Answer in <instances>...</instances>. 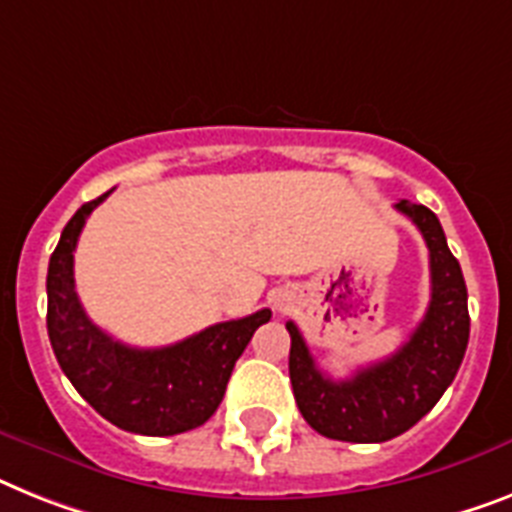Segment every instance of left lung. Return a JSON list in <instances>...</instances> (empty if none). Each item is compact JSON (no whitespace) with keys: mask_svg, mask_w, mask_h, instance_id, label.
<instances>
[{"mask_svg":"<svg viewBox=\"0 0 512 512\" xmlns=\"http://www.w3.org/2000/svg\"><path fill=\"white\" fill-rule=\"evenodd\" d=\"M395 209L421 230L432 269V301L403 348L384 361L363 366L350 379L335 382L319 371L298 327L285 324L298 411L311 429L340 442L371 445L408 432L453 384L468 348L466 280L447 248L437 214L411 201H400Z\"/></svg>","mask_w":512,"mask_h":512,"instance_id":"8db88e82","label":"left lung"}]
</instances>
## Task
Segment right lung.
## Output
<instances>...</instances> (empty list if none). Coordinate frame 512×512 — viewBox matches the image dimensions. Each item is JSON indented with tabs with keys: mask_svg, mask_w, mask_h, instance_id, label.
<instances>
[{
	"mask_svg": "<svg viewBox=\"0 0 512 512\" xmlns=\"http://www.w3.org/2000/svg\"><path fill=\"white\" fill-rule=\"evenodd\" d=\"M109 193L75 211L49 259L46 329L54 356L83 400L114 426L146 437L190 432L214 416L235 361L272 311L214 324L167 348H130L101 332L75 293L73 253L88 214Z\"/></svg>",
	"mask_w": 512,
	"mask_h": 512,
	"instance_id": "add662e5",
	"label": "right lung"
}]
</instances>
